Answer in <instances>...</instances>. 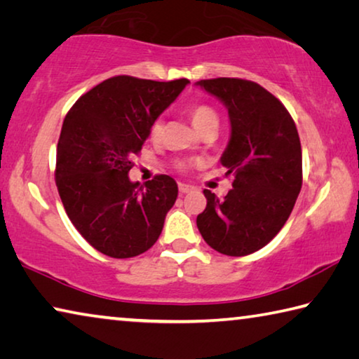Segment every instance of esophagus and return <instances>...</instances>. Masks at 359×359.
Listing matches in <instances>:
<instances>
[{"label": "esophagus", "mask_w": 359, "mask_h": 359, "mask_svg": "<svg viewBox=\"0 0 359 359\" xmlns=\"http://www.w3.org/2000/svg\"><path fill=\"white\" fill-rule=\"evenodd\" d=\"M178 187H180V192H181V194H187V192H189V191L192 189V186L184 184V183H180Z\"/></svg>", "instance_id": "esophagus-1"}]
</instances>
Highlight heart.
Segmentation results:
<instances>
[{
	"mask_svg": "<svg viewBox=\"0 0 359 359\" xmlns=\"http://www.w3.org/2000/svg\"><path fill=\"white\" fill-rule=\"evenodd\" d=\"M189 116L194 127H196L198 132H201L205 126L210 124V122L218 121V114H216V111L211 109L210 107H205V104H196V107H192L189 111ZM161 133H162V122L156 121L151 127V137L158 138L161 137ZM180 167H183V163H180Z\"/></svg>",
	"mask_w": 359,
	"mask_h": 359,
	"instance_id": "b5f03b06",
	"label": "heart"
}]
</instances>
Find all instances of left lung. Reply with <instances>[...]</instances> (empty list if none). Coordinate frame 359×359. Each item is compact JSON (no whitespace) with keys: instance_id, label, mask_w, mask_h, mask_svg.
Masks as SVG:
<instances>
[{"instance_id":"1","label":"left lung","mask_w":359,"mask_h":359,"mask_svg":"<svg viewBox=\"0 0 359 359\" xmlns=\"http://www.w3.org/2000/svg\"><path fill=\"white\" fill-rule=\"evenodd\" d=\"M224 104L231 137L221 156L233 173L224 201L205 189L207 208L197 227L211 248L246 256L266 246L294 208L302 187V149L294 121L278 98L237 78L196 82Z\"/></svg>"}]
</instances>
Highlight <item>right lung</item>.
<instances>
[{
    "mask_svg": "<svg viewBox=\"0 0 359 359\" xmlns=\"http://www.w3.org/2000/svg\"><path fill=\"white\" fill-rule=\"evenodd\" d=\"M187 84L116 76L84 93L65 117L57 146L58 194L73 226L103 255L138 256L162 232L178 184L157 175L140 186L128 172L152 124Z\"/></svg>",
    "mask_w": 359,
    "mask_h": 359,
    "instance_id": "1",
    "label": "right lung"
}]
</instances>
